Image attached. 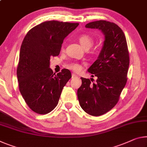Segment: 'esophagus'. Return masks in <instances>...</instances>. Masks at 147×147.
Masks as SVG:
<instances>
[{
	"instance_id": "obj_1",
	"label": "esophagus",
	"mask_w": 147,
	"mask_h": 147,
	"mask_svg": "<svg viewBox=\"0 0 147 147\" xmlns=\"http://www.w3.org/2000/svg\"><path fill=\"white\" fill-rule=\"evenodd\" d=\"M77 75H76V74H72V78H76L77 77Z\"/></svg>"
}]
</instances>
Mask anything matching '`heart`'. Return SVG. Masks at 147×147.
<instances>
[{
    "instance_id": "b5f03b06",
    "label": "heart",
    "mask_w": 147,
    "mask_h": 147,
    "mask_svg": "<svg viewBox=\"0 0 147 147\" xmlns=\"http://www.w3.org/2000/svg\"><path fill=\"white\" fill-rule=\"evenodd\" d=\"M78 40L80 42L81 45H82L86 50L90 49L94 44V40L91 36L88 34H82L78 37ZM67 67L69 69L73 70L74 71L78 72L80 71L82 69V66L80 64L76 62H71L67 65Z\"/></svg>"
}]
</instances>
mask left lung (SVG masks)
<instances>
[{"instance_id": "left-lung-1", "label": "left lung", "mask_w": 147, "mask_h": 147, "mask_svg": "<svg viewBox=\"0 0 147 147\" xmlns=\"http://www.w3.org/2000/svg\"><path fill=\"white\" fill-rule=\"evenodd\" d=\"M90 29L103 32L105 40L98 58L88 71L97 76L81 78L82 85L77 95L80 107L90 115L98 116L107 113L118 103L121 92L127 82L129 65L126 38L122 30L115 23L99 20L88 23Z\"/></svg>"}]
</instances>
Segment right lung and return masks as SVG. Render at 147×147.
I'll return each mask as SVG.
<instances>
[{"mask_svg":"<svg viewBox=\"0 0 147 147\" xmlns=\"http://www.w3.org/2000/svg\"><path fill=\"white\" fill-rule=\"evenodd\" d=\"M78 23L47 21L30 30L21 46L17 76L21 94L34 113L46 115L57 106L63 88L71 78L69 70L55 74L50 57L59 55L64 38Z\"/></svg>","mask_w":147,"mask_h":147,"instance_id":"obj_1","label":"right lung"}]
</instances>
